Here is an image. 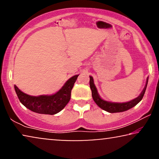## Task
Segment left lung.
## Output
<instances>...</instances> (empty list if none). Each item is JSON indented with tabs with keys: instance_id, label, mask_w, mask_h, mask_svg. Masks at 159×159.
Segmentation results:
<instances>
[{
	"instance_id": "left-lung-1",
	"label": "left lung",
	"mask_w": 159,
	"mask_h": 159,
	"mask_svg": "<svg viewBox=\"0 0 159 159\" xmlns=\"http://www.w3.org/2000/svg\"><path fill=\"white\" fill-rule=\"evenodd\" d=\"M148 82V77L147 78L146 83H145V88L143 89L142 92L138 97L135 98L131 100V101L125 102V103H115V102H110L107 101L101 98L100 95L98 93V90L94 84V80L92 76H90V90L92 91V96L93 99L94 100L95 103L99 106L101 109H103L109 113H118V112H123L126 111L130 109L135 106L141 100L143 99V95L145 94V90H146Z\"/></svg>"
}]
</instances>
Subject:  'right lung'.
<instances>
[{
	"label": "right lung",
	"mask_w": 159,
	"mask_h": 159,
	"mask_svg": "<svg viewBox=\"0 0 159 159\" xmlns=\"http://www.w3.org/2000/svg\"><path fill=\"white\" fill-rule=\"evenodd\" d=\"M78 76L69 78L59 90L52 95L32 96L23 93L16 85L14 89L19 101L28 109L37 114L53 115L60 112L70 101L71 90Z\"/></svg>",
	"instance_id": "right-lung-1"
}]
</instances>
